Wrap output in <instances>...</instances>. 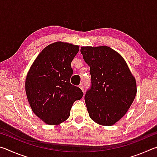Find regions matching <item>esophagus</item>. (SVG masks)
I'll return each mask as SVG.
<instances>
[{
    "instance_id": "obj_1",
    "label": "esophagus",
    "mask_w": 157,
    "mask_h": 157,
    "mask_svg": "<svg viewBox=\"0 0 157 157\" xmlns=\"http://www.w3.org/2000/svg\"><path fill=\"white\" fill-rule=\"evenodd\" d=\"M79 88H80V89L82 90V91H84V86H83V85H79Z\"/></svg>"
}]
</instances>
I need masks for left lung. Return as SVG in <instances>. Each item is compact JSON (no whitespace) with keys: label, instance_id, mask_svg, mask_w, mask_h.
Returning a JSON list of instances; mask_svg holds the SVG:
<instances>
[{"label":"left lung","instance_id":"1","mask_svg":"<svg viewBox=\"0 0 157 157\" xmlns=\"http://www.w3.org/2000/svg\"><path fill=\"white\" fill-rule=\"evenodd\" d=\"M81 53L91 75V88L84 97L89 115L100 125H113L133 103L136 79L123 57L110 47L82 46Z\"/></svg>","mask_w":157,"mask_h":157}]
</instances>
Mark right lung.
<instances>
[{"label": "right lung", "mask_w": 157, "mask_h": 157, "mask_svg": "<svg viewBox=\"0 0 157 157\" xmlns=\"http://www.w3.org/2000/svg\"><path fill=\"white\" fill-rule=\"evenodd\" d=\"M77 45L57 41L39 53L26 76L25 87L35 115L49 125H58L70 116L75 100L83 93L71 84V62L79 51Z\"/></svg>", "instance_id": "right-lung-1"}]
</instances>
